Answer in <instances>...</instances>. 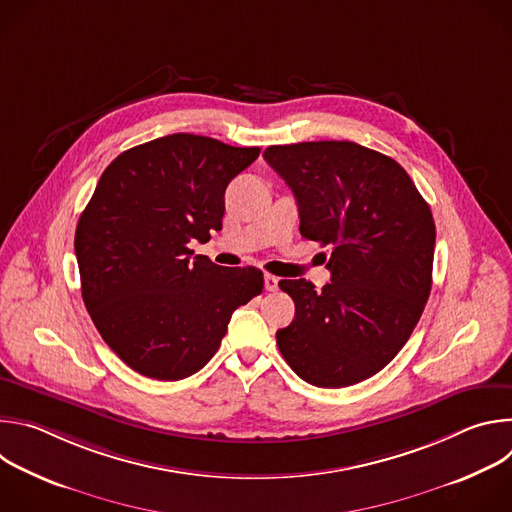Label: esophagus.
Returning <instances> with one entry per match:
<instances>
[{
  "label": "esophagus",
  "instance_id": "1",
  "mask_svg": "<svg viewBox=\"0 0 512 512\" xmlns=\"http://www.w3.org/2000/svg\"><path fill=\"white\" fill-rule=\"evenodd\" d=\"M277 281H279V279H277L275 275H269V273H267V275H265V289H267V291H275V289H277Z\"/></svg>",
  "mask_w": 512,
  "mask_h": 512
}]
</instances>
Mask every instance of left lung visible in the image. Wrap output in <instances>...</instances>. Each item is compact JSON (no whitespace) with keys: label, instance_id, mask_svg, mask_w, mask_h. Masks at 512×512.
Returning a JSON list of instances; mask_svg holds the SVG:
<instances>
[{"label":"left lung","instance_id":"obj_1","mask_svg":"<svg viewBox=\"0 0 512 512\" xmlns=\"http://www.w3.org/2000/svg\"><path fill=\"white\" fill-rule=\"evenodd\" d=\"M294 192L300 233L328 247L330 283L281 279L296 318L277 346L306 383L340 389L377 375L417 326L431 291L435 225L409 174L354 141L269 145Z\"/></svg>","mask_w":512,"mask_h":512}]
</instances>
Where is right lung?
<instances>
[{"instance_id": "add662e5", "label": "right lung", "mask_w": 512, "mask_h": 512, "mask_svg": "<svg viewBox=\"0 0 512 512\" xmlns=\"http://www.w3.org/2000/svg\"><path fill=\"white\" fill-rule=\"evenodd\" d=\"M259 152L172 133L103 172L75 233L81 291L99 334L135 373L194 375L233 312L263 291L259 269L221 267L188 247L223 229L225 190Z\"/></svg>"}]
</instances>
